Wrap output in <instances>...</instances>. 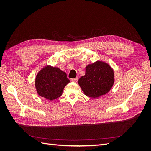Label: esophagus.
<instances>
[{
	"label": "esophagus",
	"instance_id": "1",
	"mask_svg": "<svg viewBox=\"0 0 151 151\" xmlns=\"http://www.w3.org/2000/svg\"><path fill=\"white\" fill-rule=\"evenodd\" d=\"M77 81H78V78H74L71 79V81L74 82V83H77Z\"/></svg>",
	"mask_w": 151,
	"mask_h": 151
}]
</instances>
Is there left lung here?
<instances>
[{
    "label": "left lung",
    "instance_id": "1",
    "mask_svg": "<svg viewBox=\"0 0 151 151\" xmlns=\"http://www.w3.org/2000/svg\"><path fill=\"white\" fill-rule=\"evenodd\" d=\"M78 83L84 94L91 98L106 94L114 83V72L106 63L98 61L86 67V74Z\"/></svg>",
    "mask_w": 151,
    "mask_h": 151
}]
</instances>
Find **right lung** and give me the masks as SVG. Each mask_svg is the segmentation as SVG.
I'll return each instance as SVG.
<instances>
[{
  "instance_id": "1",
  "label": "right lung",
  "mask_w": 151,
  "mask_h": 151,
  "mask_svg": "<svg viewBox=\"0 0 151 151\" xmlns=\"http://www.w3.org/2000/svg\"><path fill=\"white\" fill-rule=\"evenodd\" d=\"M69 82L65 72L58 68L48 66L36 76L35 86L40 96L53 101L60 96L63 88Z\"/></svg>"
}]
</instances>
